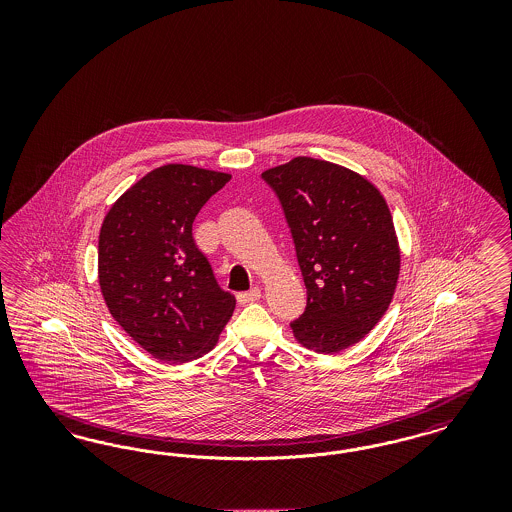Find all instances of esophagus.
I'll list each match as a JSON object with an SVG mask.
<instances>
[{"label":"esophagus","instance_id":"1","mask_svg":"<svg viewBox=\"0 0 512 512\" xmlns=\"http://www.w3.org/2000/svg\"><path fill=\"white\" fill-rule=\"evenodd\" d=\"M261 299V290L259 288H253L249 292L238 293V303L240 305H247V303H253V301H259Z\"/></svg>","mask_w":512,"mask_h":512}]
</instances>
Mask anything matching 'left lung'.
I'll list each match as a JSON object with an SVG mask.
<instances>
[{
  "label": "left lung",
  "instance_id": "left-lung-1",
  "mask_svg": "<svg viewBox=\"0 0 512 512\" xmlns=\"http://www.w3.org/2000/svg\"><path fill=\"white\" fill-rule=\"evenodd\" d=\"M263 180L280 199L307 288L293 336L317 353H340L378 324L397 286L388 203L361 174L311 157L268 169Z\"/></svg>",
  "mask_w": 512,
  "mask_h": 512
}]
</instances>
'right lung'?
<instances>
[{"label":"right lung","mask_w":512,"mask_h":512,"mask_svg":"<svg viewBox=\"0 0 512 512\" xmlns=\"http://www.w3.org/2000/svg\"><path fill=\"white\" fill-rule=\"evenodd\" d=\"M226 172L165 165L113 203L101 224L99 288L109 313L147 353L188 363L209 353L236 299L215 280L192 224Z\"/></svg>","instance_id":"add662e5"}]
</instances>
